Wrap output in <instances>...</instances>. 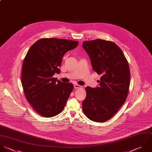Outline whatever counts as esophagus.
Instances as JSON below:
<instances>
[{"label":"esophagus","instance_id":"obj_1","mask_svg":"<svg viewBox=\"0 0 152 152\" xmlns=\"http://www.w3.org/2000/svg\"><path fill=\"white\" fill-rule=\"evenodd\" d=\"M74 88H75V89H79V88H81L82 86H80V85H79L75 84V85H74Z\"/></svg>","mask_w":152,"mask_h":152}]
</instances>
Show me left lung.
Listing matches in <instances>:
<instances>
[{
    "mask_svg": "<svg viewBox=\"0 0 152 152\" xmlns=\"http://www.w3.org/2000/svg\"><path fill=\"white\" fill-rule=\"evenodd\" d=\"M82 46L90 57L93 70L101 75L99 86L85 88L82 109L91 120L105 122L117 113L127 97L129 65L121 48L113 42L97 39L84 41Z\"/></svg>",
    "mask_w": 152,
    "mask_h": 152,
    "instance_id": "8db88e82",
    "label": "left lung"
}]
</instances>
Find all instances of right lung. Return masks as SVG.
I'll return each instance as SVG.
<instances>
[{"label":"right lung","mask_w":152,"mask_h":152,"mask_svg":"<svg viewBox=\"0 0 152 152\" xmlns=\"http://www.w3.org/2000/svg\"><path fill=\"white\" fill-rule=\"evenodd\" d=\"M78 41L42 38L29 49L24 58L21 83L28 102L40 115L50 118L64 109L73 85L53 77L60 73L65 53L75 48Z\"/></svg>","instance_id":"add662e5"}]
</instances>
